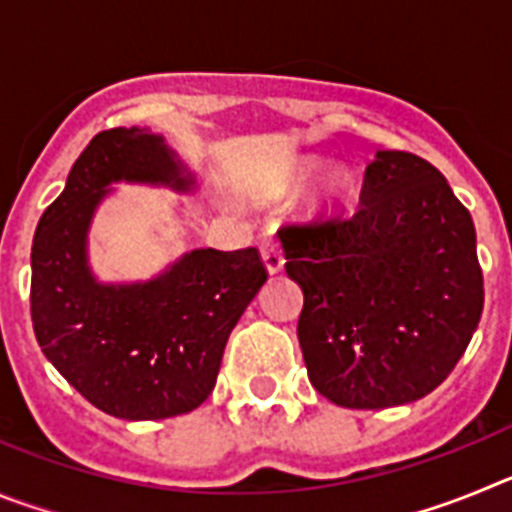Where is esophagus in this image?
I'll use <instances>...</instances> for the list:
<instances>
[{
    "instance_id": "34e87169",
    "label": "esophagus",
    "mask_w": 512,
    "mask_h": 512,
    "mask_svg": "<svg viewBox=\"0 0 512 512\" xmlns=\"http://www.w3.org/2000/svg\"><path fill=\"white\" fill-rule=\"evenodd\" d=\"M261 261H264L269 274H279L284 269V251L277 241H266L261 246Z\"/></svg>"
}]
</instances>
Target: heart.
<instances>
[{"label": "heart", "mask_w": 512, "mask_h": 512, "mask_svg": "<svg viewBox=\"0 0 512 512\" xmlns=\"http://www.w3.org/2000/svg\"><path fill=\"white\" fill-rule=\"evenodd\" d=\"M320 169H323V161L318 156H297L271 171L261 184V192L269 200H287L292 194L302 192L320 174ZM351 200H354V179L343 166H336L325 171L310 189L305 200V215L312 220H328L346 212Z\"/></svg>", "instance_id": "heart-1"}]
</instances>
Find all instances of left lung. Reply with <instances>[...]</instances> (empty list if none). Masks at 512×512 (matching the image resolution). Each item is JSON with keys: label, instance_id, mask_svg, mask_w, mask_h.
<instances>
[{"label": "left lung", "instance_id": "obj_1", "mask_svg": "<svg viewBox=\"0 0 512 512\" xmlns=\"http://www.w3.org/2000/svg\"><path fill=\"white\" fill-rule=\"evenodd\" d=\"M312 387L351 410L408 405L464 356L485 305L472 215L441 171L377 151L351 220L279 230Z\"/></svg>", "mask_w": 512, "mask_h": 512}]
</instances>
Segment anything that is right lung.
Here are the masks:
<instances>
[{
  "instance_id": "add662e5",
  "label": "right lung",
  "mask_w": 512,
  "mask_h": 512,
  "mask_svg": "<svg viewBox=\"0 0 512 512\" xmlns=\"http://www.w3.org/2000/svg\"><path fill=\"white\" fill-rule=\"evenodd\" d=\"M194 189L148 128L94 135L33 238L30 312L45 359L94 408L122 420L192 413L215 390L225 343L266 282L256 248H194L146 282H99L89 228L112 184Z\"/></svg>"
}]
</instances>
